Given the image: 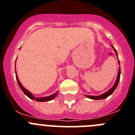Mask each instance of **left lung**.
Returning <instances> with one entry per match:
<instances>
[{
    "label": "left lung",
    "mask_w": 135,
    "mask_h": 135,
    "mask_svg": "<svg viewBox=\"0 0 135 135\" xmlns=\"http://www.w3.org/2000/svg\"><path fill=\"white\" fill-rule=\"evenodd\" d=\"M112 47H113V49H114V51H115V53H116L117 57H118V53H117L116 50L115 49V48H114V46H112ZM118 64H120V61H119V60H118ZM120 68H119L118 74V76H117L116 80H115V84H114V85L113 86V87H112V89H109L108 91H107L106 93H103V94H102V95H99V96H91V95H86V97H88V98L91 99H94V100L103 99L107 98L108 97H109V95H112V94L114 93V90H115V89H116V87L118 86V85L119 81H120Z\"/></svg>",
    "instance_id": "8db88e82"
}]
</instances>
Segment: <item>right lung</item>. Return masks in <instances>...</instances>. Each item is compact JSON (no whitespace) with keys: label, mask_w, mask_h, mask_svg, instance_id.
<instances>
[{"label":"right lung","mask_w":135,"mask_h":135,"mask_svg":"<svg viewBox=\"0 0 135 135\" xmlns=\"http://www.w3.org/2000/svg\"><path fill=\"white\" fill-rule=\"evenodd\" d=\"M16 78H17V82H18L19 86H20V89H21V90L23 92V93H24L26 96L28 97L30 99H31L35 100V101H40V102H44V101H51V100L53 99H54L55 97H56V95H57V94L55 93L54 95H51V96H49V97H42V98H35V97H34L32 95V93H30L28 90H26L24 87L21 85V84L20 83V80H19L18 78H17V74H16Z\"/></svg>","instance_id":"obj_1"}]
</instances>
